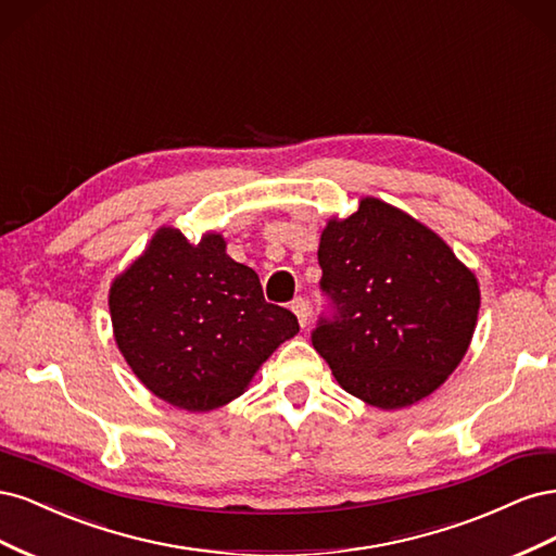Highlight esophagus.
<instances>
[{"label": "esophagus", "instance_id": "1", "mask_svg": "<svg viewBox=\"0 0 556 556\" xmlns=\"http://www.w3.org/2000/svg\"><path fill=\"white\" fill-rule=\"evenodd\" d=\"M292 313L296 315V319H299V325L301 327H306L308 323H311V313H308V301L304 299V296H296L294 301H292Z\"/></svg>", "mask_w": 556, "mask_h": 556}]
</instances>
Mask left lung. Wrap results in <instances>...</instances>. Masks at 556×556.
Returning a JSON list of instances; mask_svg holds the SVG:
<instances>
[{"label": "left lung", "mask_w": 556, "mask_h": 556, "mask_svg": "<svg viewBox=\"0 0 556 556\" xmlns=\"http://www.w3.org/2000/svg\"><path fill=\"white\" fill-rule=\"evenodd\" d=\"M323 290L333 319H319L313 348L352 396L382 410L422 401L450 378L473 339L476 274L413 215L362 197L319 237Z\"/></svg>", "instance_id": "obj_1"}]
</instances>
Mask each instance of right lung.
<instances>
[{
	"label": "right lung",
	"instance_id": "obj_1",
	"mask_svg": "<svg viewBox=\"0 0 556 556\" xmlns=\"http://www.w3.org/2000/svg\"><path fill=\"white\" fill-rule=\"evenodd\" d=\"M117 350L174 408L208 413L241 396L299 331L294 313L266 304L257 274L227 255L223 233L190 243L160 227L109 290Z\"/></svg>",
	"mask_w": 556,
	"mask_h": 556
}]
</instances>
